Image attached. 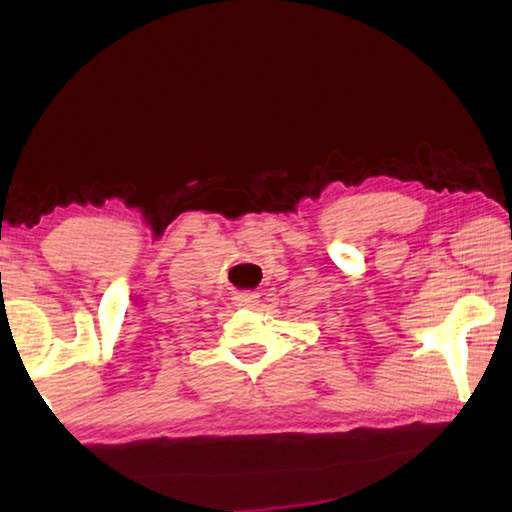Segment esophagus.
Segmentation results:
<instances>
[{"instance_id": "34e87169", "label": "esophagus", "mask_w": 512, "mask_h": 512, "mask_svg": "<svg viewBox=\"0 0 512 512\" xmlns=\"http://www.w3.org/2000/svg\"><path fill=\"white\" fill-rule=\"evenodd\" d=\"M257 298L259 296L255 291H241V293H235V305L237 307H253Z\"/></svg>"}]
</instances>
